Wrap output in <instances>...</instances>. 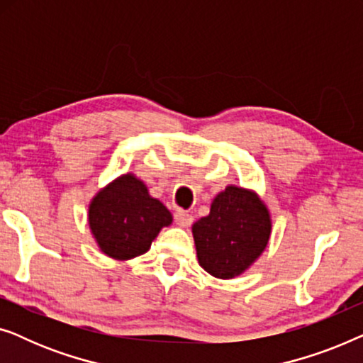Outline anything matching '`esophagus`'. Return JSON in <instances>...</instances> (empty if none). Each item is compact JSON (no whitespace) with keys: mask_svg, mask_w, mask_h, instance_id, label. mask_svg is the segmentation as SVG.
Listing matches in <instances>:
<instances>
[{"mask_svg":"<svg viewBox=\"0 0 363 363\" xmlns=\"http://www.w3.org/2000/svg\"><path fill=\"white\" fill-rule=\"evenodd\" d=\"M175 223L180 228H188L193 223V216L190 215V213L183 211V210H178L175 213Z\"/></svg>","mask_w":363,"mask_h":363,"instance_id":"34e87169","label":"esophagus"}]
</instances>
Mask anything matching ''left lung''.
I'll return each mask as SVG.
<instances>
[{
	"label": "left lung",
	"instance_id": "8db88e82",
	"mask_svg": "<svg viewBox=\"0 0 363 363\" xmlns=\"http://www.w3.org/2000/svg\"><path fill=\"white\" fill-rule=\"evenodd\" d=\"M200 266L220 279L240 276L266 250L271 216L255 191L226 186L211 203L210 215L191 226Z\"/></svg>",
	"mask_w": 363,
	"mask_h": 363
}]
</instances>
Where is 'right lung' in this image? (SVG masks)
<instances>
[{
    "label": "right lung",
    "mask_w": 363,
    "mask_h": 363,
    "mask_svg": "<svg viewBox=\"0 0 363 363\" xmlns=\"http://www.w3.org/2000/svg\"><path fill=\"white\" fill-rule=\"evenodd\" d=\"M172 213L148 195L145 183L132 173L102 188L89 205V226L104 255L127 261L150 250Z\"/></svg>",
    "instance_id": "obj_1"
}]
</instances>
